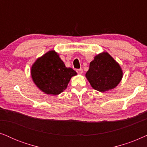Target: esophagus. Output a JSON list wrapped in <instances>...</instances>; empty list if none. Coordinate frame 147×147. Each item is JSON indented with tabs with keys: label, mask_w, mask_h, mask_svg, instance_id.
I'll return each instance as SVG.
<instances>
[{
	"label": "esophagus",
	"mask_w": 147,
	"mask_h": 147,
	"mask_svg": "<svg viewBox=\"0 0 147 147\" xmlns=\"http://www.w3.org/2000/svg\"><path fill=\"white\" fill-rule=\"evenodd\" d=\"M76 71H77V73L78 74L81 75V74H82V73H83V69H82V68H80V69H78L76 70Z\"/></svg>",
	"instance_id": "obj_1"
}]
</instances>
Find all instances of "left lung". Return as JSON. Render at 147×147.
<instances>
[{"mask_svg": "<svg viewBox=\"0 0 147 147\" xmlns=\"http://www.w3.org/2000/svg\"><path fill=\"white\" fill-rule=\"evenodd\" d=\"M122 76L123 71L119 63L104 51L94 57L86 74V78L92 87L101 92L115 88Z\"/></svg>", "mask_w": 147, "mask_h": 147, "instance_id": "1", "label": "left lung"}]
</instances>
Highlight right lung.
Here are the masks:
<instances>
[{
    "label": "right lung",
    "mask_w": 147,
    "mask_h": 147,
    "mask_svg": "<svg viewBox=\"0 0 147 147\" xmlns=\"http://www.w3.org/2000/svg\"><path fill=\"white\" fill-rule=\"evenodd\" d=\"M32 80L40 90L57 96L67 87L71 77L77 75L71 67H66L57 52L51 50L38 58L31 69Z\"/></svg>",
    "instance_id": "add662e5"
}]
</instances>
